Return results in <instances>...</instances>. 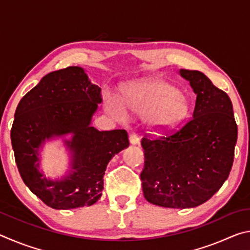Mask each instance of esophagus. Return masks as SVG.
Here are the masks:
<instances>
[{"mask_svg": "<svg viewBox=\"0 0 250 250\" xmlns=\"http://www.w3.org/2000/svg\"><path fill=\"white\" fill-rule=\"evenodd\" d=\"M129 140H130V143L131 145H138L139 143V137L138 134L135 132H131L129 134Z\"/></svg>", "mask_w": 250, "mask_h": 250, "instance_id": "obj_1", "label": "esophagus"}]
</instances>
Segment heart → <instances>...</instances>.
<instances>
[{
  "instance_id": "b5f03b06",
  "label": "heart",
  "mask_w": 250,
  "mask_h": 250,
  "mask_svg": "<svg viewBox=\"0 0 250 250\" xmlns=\"http://www.w3.org/2000/svg\"><path fill=\"white\" fill-rule=\"evenodd\" d=\"M124 103L126 108L139 115H146L150 124L159 128H167L188 116L189 100L184 92L162 80H146L130 83L124 89ZM105 110L117 118L125 116L121 101L108 94L104 97Z\"/></svg>"
}]
</instances>
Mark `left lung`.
<instances>
[{"label": "left lung", "instance_id": "8db88e82", "mask_svg": "<svg viewBox=\"0 0 250 250\" xmlns=\"http://www.w3.org/2000/svg\"><path fill=\"white\" fill-rule=\"evenodd\" d=\"M196 94L193 117L163 134L145 133L143 195L151 204L189 208L222 188L234 162L237 125L230 98L197 70L181 69Z\"/></svg>", "mask_w": 250, "mask_h": 250}]
</instances>
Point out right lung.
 Segmentation results:
<instances>
[{
  "label": "right lung",
  "instance_id": "right-lung-1",
  "mask_svg": "<svg viewBox=\"0 0 250 250\" xmlns=\"http://www.w3.org/2000/svg\"><path fill=\"white\" fill-rule=\"evenodd\" d=\"M101 101V88L73 66L44 76L16 108L11 141L20 175L52 208L95 204L103 194L109 161L129 146L125 130L98 131L90 125ZM67 133L74 134L66 142L73 152V172L62 181L47 180L37 168L39 146L46 138Z\"/></svg>",
  "mask_w": 250,
  "mask_h": 250
}]
</instances>
